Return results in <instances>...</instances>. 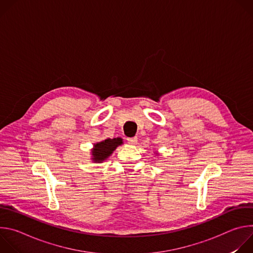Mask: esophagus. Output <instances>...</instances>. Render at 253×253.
I'll return each mask as SVG.
<instances>
[{
	"label": "esophagus",
	"mask_w": 253,
	"mask_h": 253,
	"mask_svg": "<svg viewBox=\"0 0 253 253\" xmlns=\"http://www.w3.org/2000/svg\"><path fill=\"white\" fill-rule=\"evenodd\" d=\"M127 141L129 144H132V145H135L137 143V137H131V138H127Z\"/></svg>",
	"instance_id": "esophagus-1"
}]
</instances>
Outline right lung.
<instances>
[{
    "mask_svg": "<svg viewBox=\"0 0 253 253\" xmlns=\"http://www.w3.org/2000/svg\"><path fill=\"white\" fill-rule=\"evenodd\" d=\"M123 143L122 138H108L104 141L94 144V148L92 149V160L93 162H103L109 157L113 151Z\"/></svg>",
    "mask_w": 253,
    "mask_h": 253,
    "instance_id": "1",
    "label": "right lung"
}]
</instances>
